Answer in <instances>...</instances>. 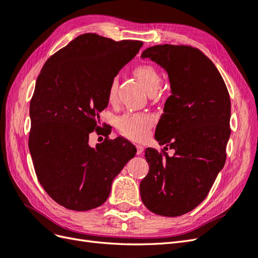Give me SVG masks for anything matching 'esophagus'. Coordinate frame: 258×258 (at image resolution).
I'll return each mask as SVG.
<instances>
[{"mask_svg":"<svg viewBox=\"0 0 258 258\" xmlns=\"http://www.w3.org/2000/svg\"><path fill=\"white\" fill-rule=\"evenodd\" d=\"M144 152V146L143 145H137V154L142 155Z\"/></svg>","mask_w":258,"mask_h":258,"instance_id":"34e87169","label":"esophagus"}]
</instances>
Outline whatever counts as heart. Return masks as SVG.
I'll return each mask as SVG.
<instances>
[{
	"label": "heart",
	"instance_id": "b5f03b06",
	"mask_svg": "<svg viewBox=\"0 0 258 258\" xmlns=\"http://www.w3.org/2000/svg\"><path fill=\"white\" fill-rule=\"evenodd\" d=\"M135 75L139 81L143 84L145 89L148 92H154L158 89L161 77L152 64L142 63L139 64L134 70ZM117 88H118V80L114 77L110 87H108V100L113 102L117 97ZM154 117L151 114L146 113H136L126 114L117 121V127L122 132V135L132 140H143L147 137L148 130L153 126Z\"/></svg>",
	"mask_w": 258,
	"mask_h": 258
}]
</instances>
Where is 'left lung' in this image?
<instances>
[{
    "label": "left lung",
    "instance_id": "1",
    "mask_svg": "<svg viewBox=\"0 0 258 258\" xmlns=\"http://www.w3.org/2000/svg\"><path fill=\"white\" fill-rule=\"evenodd\" d=\"M141 58H150L168 73L171 96L155 139L174 155L146 148L150 171L140 183V192L153 213L175 217L206 199L225 165L230 98L213 62L191 46L156 45Z\"/></svg>",
    "mask_w": 258,
    "mask_h": 258
}]
</instances>
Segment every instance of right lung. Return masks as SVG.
<instances>
[{"mask_svg":"<svg viewBox=\"0 0 258 258\" xmlns=\"http://www.w3.org/2000/svg\"><path fill=\"white\" fill-rule=\"evenodd\" d=\"M141 41L85 33L45 62L30 102L29 150L49 197L69 210L88 211L110 196L112 182L137 148L116 138L96 147L89 134L108 104V87L136 57Z\"/></svg>","mask_w":258,"mask_h":258,"instance_id":"add662e5","label":"right lung"}]
</instances>
